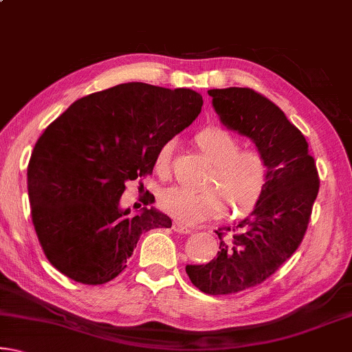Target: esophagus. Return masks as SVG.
I'll return each mask as SVG.
<instances>
[{
  "label": "esophagus",
  "instance_id": "1",
  "mask_svg": "<svg viewBox=\"0 0 352 352\" xmlns=\"http://www.w3.org/2000/svg\"><path fill=\"white\" fill-rule=\"evenodd\" d=\"M172 228H174L177 233H182V234H189L190 231H192V230L189 228V226H186V225L182 223V222H178V220H175L174 226H172Z\"/></svg>",
  "mask_w": 352,
  "mask_h": 352
}]
</instances>
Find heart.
<instances>
[{
  "label": "heart",
  "mask_w": 352,
  "mask_h": 352,
  "mask_svg": "<svg viewBox=\"0 0 352 352\" xmlns=\"http://www.w3.org/2000/svg\"><path fill=\"white\" fill-rule=\"evenodd\" d=\"M194 141L212 163L204 180L205 189L192 190L172 186L160 194V208L183 223H197L217 217L223 205L231 217L252 212L264 195L269 182V164L258 148L242 147V141L230 130L210 126L199 130ZM175 141L169 140L158 148L153 168L168 180L172 174V153Z\"/></svg>",
  "instance_id": "obj_1"
}]
</instances>
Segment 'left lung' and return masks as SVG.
<instances>
[{"label":"left lung","mask_w":352,"mask_h":352,"mask_svg":"<svg viewBox=\"0 0 352 352\" xmlns=\"http://www.w3.org/2000/svg\"><path fill=\"white\" fill-rule=\"evenodd\" d=\"M208 93L225 126L253 140L269 164V182L253 212L216 231L220 250L212 261L186 265L199 290L231 295L262 284L296 252L311 220L320 178L305 135L270 99L252 88Z\"/></svg>","instance_id":"obj_1"}]
</instances>
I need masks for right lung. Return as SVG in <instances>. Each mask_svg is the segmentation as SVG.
<instances>
[{
    "mask_svg": "<svg viewBox=\"0 0 352 352\" xmlns=\"http://www.w3.org/2000/svg\"><path fill=\"white\" fill-rule=\"evenodd\" d=\"M189 88L121 83L77 99L45 129L28 166L32 223L43 253L76 283L99 285L127 267L140 236L170 228L144 208H119L126 182L152 174L158 148L199 116ZM153 195L146 192V205Z\"/></svg>",
    "mask_w": 352,
    "mask_h": 352,
    "instance_id": "right-lung-1",
    "label": "right lung"
}]
</instances>
